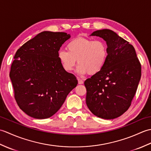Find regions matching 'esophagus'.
Segmentation results:
<instances>
[{"mask_svg":"<svg viewBox=\"0 0 151 151\" xmlns=\"http://www.w3.org/2000/svg\"><path fill=\"white\" fill-rule=\"evenodd\" d=\"M77 79H78V84H82L83 83H84V82H83V81L82 79H81L80 78L77 77Z\"/></svg>","mask_w":151,"mask_h":151,"instance_id":"obj_1","label":"esophagus"}]
</instances>
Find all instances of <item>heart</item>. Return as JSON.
<instances>
[{
    "label": "heart",
    "instance_id": "1",
    "mask_svg": "<svg viewBox=\"0 0 151 151\" xmlns=\"http://www.w3.org/2000/svg\"><path fill=\"white\" fill-rule=\"evenodd\" d=\"M67 51L60 50L58 58L63 69L70 71L77 60L76 70L80 75H95L104 68L108 56L106 43L102 40L78 37L67 45Z\"/></svg>",
    "mask_w": 151,
    "mask_h": 151
}]
</instances>
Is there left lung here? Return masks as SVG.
Returning a JSON list of instances; mask_svg holds the SVG:
<instances>
[{
	"instance_id": "8db88e82",
	"label": "left lung",
	"mask_w": 151,
	"mask_h": 151,
	"mask_svg": "<svg viewBox=\"0 0 151 151\" xmlns=\"http://www.w3.org/2000/svg\"><path fill=\"white\" fill-rule=\"evenodd\" d=\"M90 36L106 42L108 56L104 68L84 82L86 104L98 117L113 119L130 107L142 75L141 64L134 47L114 31L99 30Z\"/></svg>"
}]
</instances>
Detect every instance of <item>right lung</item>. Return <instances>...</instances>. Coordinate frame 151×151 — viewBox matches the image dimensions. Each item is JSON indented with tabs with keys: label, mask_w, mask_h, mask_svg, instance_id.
Wrapping results in <instances>:
<instances>
[{
	"label": "right lung",
	"mask_w": 151,
	"mask_h": 151,
	"mask_svg": "<svg viewBox=\"0 0 151 151\" xmlns=\"http://www.w3.org/2000/svg\"><path fill=\"white\" fill-rule=\"evenodd\" d=\"M70 37L65 32L44 31L16 52L9 77L18 106L32 117L52 116L78 84L58 58L60 47Z\"/></svg>",
	"instance_id": "1"
}]
</instances>
